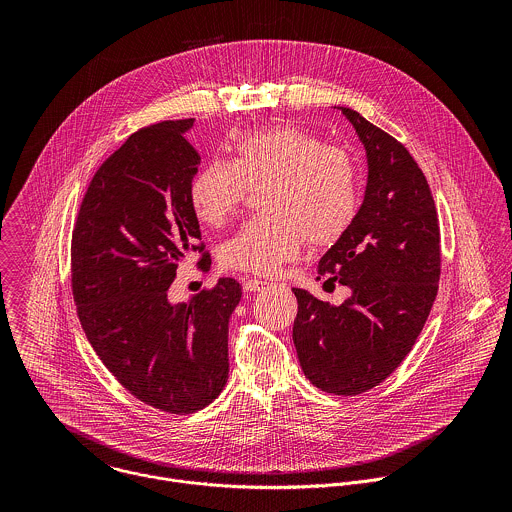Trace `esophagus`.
Here are the masks:
<instances>
[{
    "label": "esophagus",
    "instance_id": "obj_1",
    "mask_svg": "<svg viewBox=\"0 0 512 512\" xmlns=\"http://www.w3.org/2000/svg\"><path fill=\"white\" fill-rule=\"evenodd\" d=\"M266 286H268V282H262V280H256V278L244 280V292H260Z\"/></svg>",
    "mask_w": 512,
    "mask_h": 512
}]
</instances>
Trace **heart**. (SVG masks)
Instances as JSON below:
<instances>
[{
	"label": "heart",
	"instance_id": "obj_1",
	"mask_svg": "<svg viewBox=\"0 0 512 512\" xmlns=\"http://www.w3.org/2000/svg\"><path fill=\"white\" fill-rule=\"evenodd\" d=\"M232 161L215 159L191 181L195 215L220 226L242 205L246 189H260L264 215L248 220L220 246L230 270L270 276L292 262L305 244H335L357 219L361 175L355 159L317 136L276 126L246 134Z\"/></svg>",
	"mask_w": 512,
	"mask_h": 512
}]
</instances>
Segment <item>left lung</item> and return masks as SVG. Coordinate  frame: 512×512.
<instances>
[{
  "label": "left lung",
  "instance_id": "obj_1",
  "mask_svg": "<svg viewBox=\"0 0 512 512\" xmlns=\"http://www.w3.org/2000/svg\"><path fill=\"white\" fill-rule=\"evenodd\" d=\"M363 142L365 199L351 228L319 260L351 295L329 305L293 288V345L305 378L355 396L390 376L412 351L438 295L439 224L430 185L392 136L337 106ZM319 280V278H317Z\"/></svg>",
  "mask_w": 512,
  "mask_h": 512
}]
</instances>
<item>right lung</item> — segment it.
I'll use <instances>...</instances> for the list:
<instances>
[{
	"label": "right lung",
	"mask_w": 512,
	"mask_h": 512,
	"mask_svg": "<svg viewBox=\"0 0 512 512\" xmlns=\"http://www.w3.org/2000/svg\"><path fill=\"white\" fill-rule=\"evenodd\" d=\"M193 124L144 128L100 165L71 248L74 301L92 349L124 388L169 414L197 412L222 392L228 319L242 297L232 278L183 303L167 295L201 240L189 197L201 163L187 142Z\"/></svg>",
	"instance_id": "1"
}]
</instances>
